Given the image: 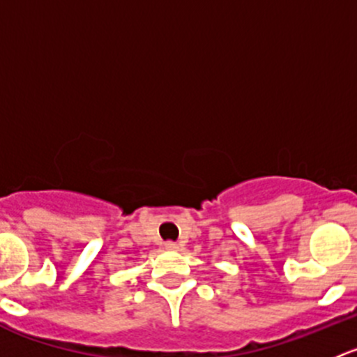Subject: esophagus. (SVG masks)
I'll use <instances>...</instances> for the list:
<instances>
[{"label": "esophagus", "instance_id": "1", "mask_svg": "<svg viewBox=\"0 0 357 357\" xmlns=\"http://www.w3.org/2000/svg\"><path fill=\"white\" fill-rule=\"evenodd\" d=\"M164 247L167 248V250H176V248H178V243H176V242H165Z\"/></svg>", "mask_w": 357, "mask_h": 357}]
</instances>
